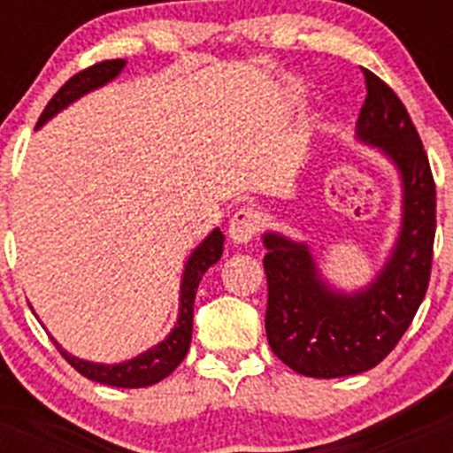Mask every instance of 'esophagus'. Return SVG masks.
I'll list each match as a JSON object with an SVG mask.
<instances>
[{
	"instance_id": "esophagus-1",
	"label": "esophagus",
	"mask_w": 453,
	"mask_h": 453,
	"mask_svg": "<svg viewBox=\"0 0 453 453\" xmlns=\"http://www.w3.org/2000/svg\"><path fill=\"white\" fill-rule=\"evenodd\" d=\"M261 229V213L256 208H240L229 222V238L235 245H247Z\"/></svg>"
}]
</instances>
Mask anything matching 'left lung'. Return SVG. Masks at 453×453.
<instances>
[{
  "label": "left lung",
  "instance_id": "obj_1",
  "mask_svg": "<svg viewBox=\"0 0 453 453\" xmlns=\"http://www.w3.org/2000/svg\"><path fill=\"white\" fill-rule=\"evenodd\" d=\"M367 97L356 138L381 150L402 181V224L388 261L365 288L324 281L311 247L267 231L265 331L290 370L313 379L361 374L386 358L413 322L429 288L435 238V186L429 158L402 99L363 70Z\"/></svg>",
  "mask_w": 453,
  "mask_h": 453
}]
</instances>
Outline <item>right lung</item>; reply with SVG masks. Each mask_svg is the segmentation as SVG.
Listing matches in <instances>:
<instances>
[{
    "label": "right lung",
    "mask_w": 453,
    "mask_h": 453,
    "mask_svg": "<svg viewBox=\"0 0 453 453\" xmlns=\"http://www.w3.org/2000/svg\"><path fill=\"white\" fill-rule=\"evenodd\" d=\"M124 65H127V61L115 58V61L97 63V65H92L88 67V70H81L79 74H74V77H72L61 90L56 92L54 97H51V102L47 104L45 111H42V115H40L38 119V127L50 122L56 113H61L63 108H67L70 104L81 99L83 95L106 86L108 81H113L119 72L124 70ZM222 251H224V234L219 229L211 231V234H208L206 238H203L202 242L190 251L186 265H183L177 322H174V329H172L170 334L158 342V345L150 347V349L134 356V358H129V361L113 363V365L77 358V356L67 354V351L63 349L54 338H51L54 340V345L58 347L63 358H65V361L70 363L79 374L90 379V381H97V383H104V386H115V388H147L163 381L165 376H170L172 372L177 370L179 363L186 358L188 349H190L195 295H197L202 276L206 274L208 267L215 265V263L219 261Z\"/></svg>",
    "instance_id": "add662e5"
}]
</instances>
